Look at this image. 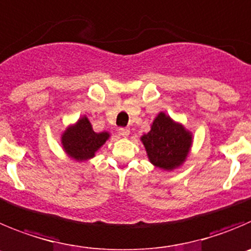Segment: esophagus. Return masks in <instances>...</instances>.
Here are the masks:
<instances>
[{
    "instance_id": "esophagus-1",
    "label": "esophagus",
    "mask_w": 251,
    "mask_h": 251,
    "mask_svg": "<svg viewBox=\"0 0 251 251\" xmlns=\"http://www.w3.org/2000/svg\"><path fill=\"white\" fill-rule=\"evenodd\" d=\"M119 133H120L123 137H127L128 135H130V128L120 127V128H119Z\"/></svg>"
}]
</instances>
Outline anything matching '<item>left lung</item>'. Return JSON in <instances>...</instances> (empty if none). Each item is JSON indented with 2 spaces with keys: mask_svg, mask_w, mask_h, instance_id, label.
I'll list each match as a JSON object with an SVG mask.
<instances>
[{
  "mask_svg": "<svg viewBox=\"0 0 251 251\" xmlns=\"http://www.w3.org/2000/svg\"><path fill=\"white\" fill-rule=\"evenodd\" d=\"M141 142L154 167L173 171L188 157L193 136L181 123L161 111L151 124V130L141 136Z\"/></svg>",
  "mask_w": 251,
  "mask_h": 251,
  "instance_id": "left-lung-1",
  "label": "left lung"
}]
</instances>
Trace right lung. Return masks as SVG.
I'll return each instance as SVG.
<instances>
[{
    "instance_id": "add662e5",
    "label": "right lung",
    "mask_w": 251,
    "mask_h": 251,
    "mask_svg": "<svg viewBox=\"0 0 251 251\" xmlns=\"http://www.w3.org/2000/svg\"><path fill=\"white\" fill-rule=\"evenodd\" d=\"M109 137L110 133L107 131L95 132L86 115H83L75 124L65 128L60 142L64 152L72 160L84 162L93 158Z\"/></svg>"
}]
</instances>
